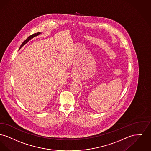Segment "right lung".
I'll use <instances>...</instances> for the list:
<instances>
[{
  "label": "right lung",
  "mask_w": 151,
  "mask_h": 151,
  "mask_svg": "<svg viewBox=\"0 0 151 151\" xmlns=\"http://www.w3.org/2000/svg\"><path fill=\"white\" fill-rule=\"evenodd\" d=\"M41 33H40V32H37V33H34V34H33L32 35H31V36H29L26 40L24 41V42L22 44V45H20V48H19V49H20V48H22L23 45H24L26 43H27L30 40H31L32 39H33V37H35V36H38V35H39L40 34H41Z\"/></svg>",
  "instance_id": "obj_1"
}]
</instances>
